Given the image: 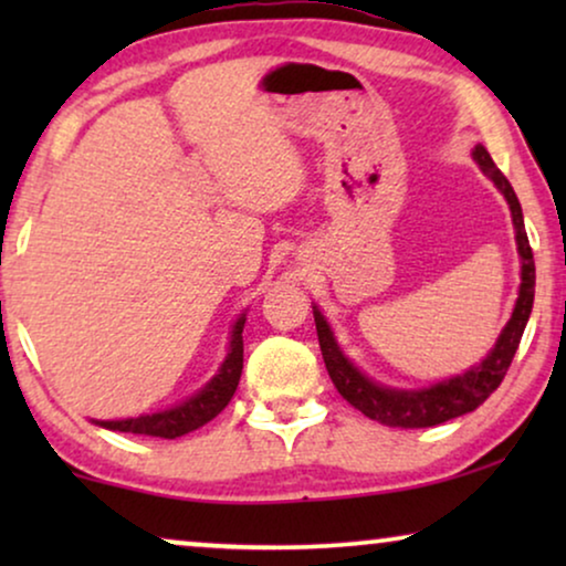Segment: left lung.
<instances>
[{
	"label": "left lung",
	"instance_id": "8db88e82",
	"mask_svg": "<svg viewBox=\"0 0 566 566\" xmlns=\"http://www.w3.org/2000/svg\"><path fill=\"white\" fill-rule=\"evenodd\" d=\"M471 157L479 165V169L490 177L502 196H505L510 206V216H513L515 227V244L517 258H521V289H517V298L513 306V314L505 327H502L497 343L490 353L484 355L476 366L463 370L459 376L446 378V381L420 386V389H397V386H384L368 378L355 363L343 353L337 345L335 332H332L329 322L324 319L319 306L314 308L316 335H319V347L324 355V366L329 370L332 384L337 391L350 401L355 409L370 420L389 424V428H432V424L448 422L453 417L474 412L479 405H484L486 397L497 389L505 378L513 355L521 345L523 329L528 324L531 308H533V291H536V265H533V252L528 244V234H525L523 223V208L517 203V196L507 177L500 172L494 165L490 151L482 144L474 146Z\"/></svg>",
	"mask_w": 566,
	"mask_h": 566
}]
</instances>
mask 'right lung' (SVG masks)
Returning a JSON list of instances; mask_svg holds the SVG:
<instances>
[{
	"mask_svg": "<svg viewBox=\"0 0 566 566\" xmlns=\"http://www.w3.org/2000/svg\"><path fill=\"white\" fill-rule=\"evenodd\" d=\"M244 322H247V308L237 316V322L231 324L227 358H223L211 381L200 386L192 397L182 399L180 405L159 409V412H151V415L126 417V420H92V422L105 430L134 432V436H151V438H167V440L182 438L192 430L203 428L206 422H211L213 417L229 405L239 386V376H242V366H244V339H242Z\"/></svg>",
	"mask_w": 566,
	"mask_h": 566,
	"instance_id": "obj_1",
	"label": "right lung"
}]
</instances>
